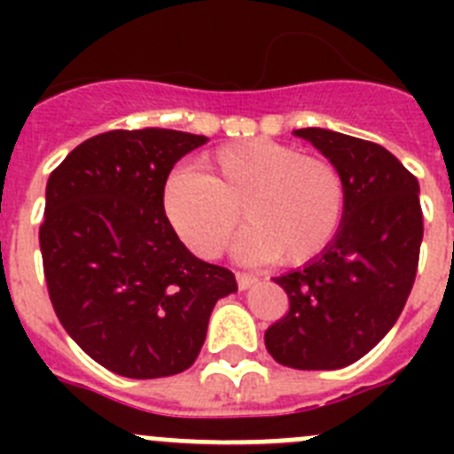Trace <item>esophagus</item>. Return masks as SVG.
<instances>
[{"instance_id":"34e87169","label":"esophagus","mask_w":454,"mask_h":454,"mask_svg":"<svg viewBox=\"0 0 454 454\" xmlns=\"http://www.w3.org/2000/svg\"><path fill=\"white\" fill-rule=\"evenodd\" d=\"M236 284H239L240 291H247V288L256 284V277L247 275V272H236Z\"/></svg>"}]
</instances>
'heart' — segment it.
Returning <instances> with one entry per match:
<instances>
[{"label": "heart", "instance_id": "b5f03b06", "mask_svg": "<svg viewBox=\"0 0 454 454\" xmlns=\"http://www.w3.org/2000/svg\"><path fill=\"white\" fill-rule=\"evenodd\" d=\"M202 172L177 170L163 186V214L179 239L202 259L236 240L246 262H311L334 240L346 214V182L327 159L272 140H243L202 159Z\"/></svg>", "mask_w": 454, "mask_h": 454}]
</instances>
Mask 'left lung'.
Segmentation results:
<instances>
[{"instance_id": "1", "label": "left lung", "mask_w": 454, "mask_h": 454, "mask_svg": "<svg viewBox=\"0 0 454 454\" xmlns=\"http://www.w3.org/2000/svg\"><path fill=\"white\" fill-rule=\"evenodd\" d=\"M339 168L346 214L334 240L298 270L275 277L288 311L266 330L277 364L298 371L350 366L403 314L419 268V179L371 140L307 127L293 131Z\"/></svg>"}]
</instances>
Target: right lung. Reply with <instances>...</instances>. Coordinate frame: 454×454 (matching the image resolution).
<instances>
[{
    "label": "right lung",
    "instance_id": "1",
    "mask_svg": "<svg viewBox=\"0 0 454 454\" xmlns=\"http://www.w3.org/2000/svg\"><path fill=\"white\" fill-rule=\"evenodd\" d=\"M208 138L186 131H106L50 175L40 252L51 307L99 366L131 380L192 366L234 272L179 240L163 214L172 166Z\"/></svg>",
    "mask_w": 454,
    "mask_h": 454
}]
</instances>
